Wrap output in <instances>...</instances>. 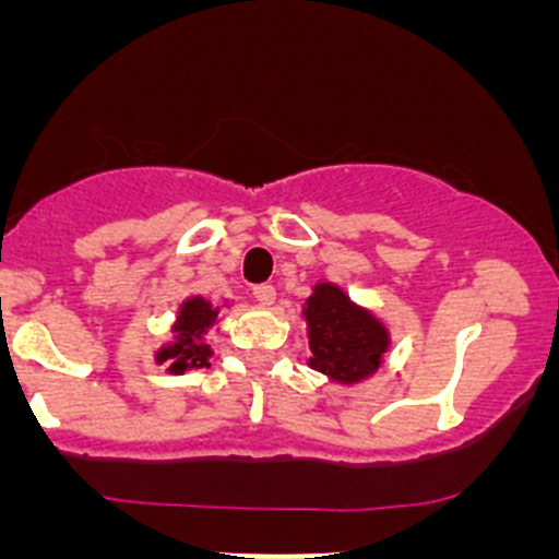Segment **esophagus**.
<instances>
[{
	"label": "esophagus",
	"mask_w": 559,
	"mask_h": 559,
	"mask_svg": "<svg viewBox=\"0 0 559 559\" xmlns=\"http://www.w3.org/2000/svg\"><path fill=\"white\" fill-rule=\"evenodd\" d=\"M253 297H257L259 306H273V302H275V286H270V284L253 286Z\"/></svg>",
	"instance_id": "1"
}]
</instances>
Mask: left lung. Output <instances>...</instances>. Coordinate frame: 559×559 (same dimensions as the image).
Masks as SVG:
<instances>
[{
    "instance_id": "obj_1",
    "label": "left lung",
    "mask_w": 559,
    "mask_h": 559,
    "mask_svg": "<svg viewBox=\"0 0 559 559\" xmlns=\"http://www.w3.org/2000/svg\"><path fill=\"white\" fill-rule=\"evenodd\" d=\"M308 326V365L341 386L362 384L379 373L392 343L381 316L354 302L332 281H316L302 302Z\"/></svg>"
}]
</instances>
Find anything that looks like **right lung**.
Returning a JSON list of instances; mask_svg holds the SVG:
<instances>
[{"label": "right lung", "mask_w": 559, "mask_h": 559, "mask_svg": "<svg viewBox=\"0 0 559 559\" xmlns=\"http://www.w3.org/2000/svg\"><path fill=\"white\" fill-rule=\"evenodd\" d=\"M222 308H227V302L216 306L202 295L186 297L178 306L170 326L173 341L162 343L159 352L154 354L156 365H167V373L173 376L186 373V370L211 368L213 348L207 346L205 337L222 321Z\"/></svg>", "instance_id": "add662e5"}]
</instances>
